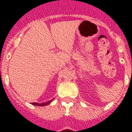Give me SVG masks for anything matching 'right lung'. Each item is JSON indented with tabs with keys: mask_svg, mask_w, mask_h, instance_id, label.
<instances>
[{
	"mask_svg": "<svg viewBox=\"0 0 132 132\" xmlns=\"http://www.w3.org/2000/svg\"><path fill=\"white\" fill-rule=\"evenodd\" d=\"M53 100H50V101H48V102H44V103H37V102H34V103H32V104L33 105H36V106H46V105H48V104H50L52 101H53Z\"/></svg>",
	"mask_w": 132,
	"mask_h": 132,
	"instance_id": "add662e5",
	"label": "right lung"
}]
</instances>
